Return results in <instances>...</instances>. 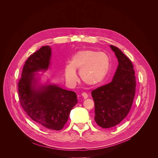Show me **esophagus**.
I'll list each match as a JSON object with an SVG mask.
<instances>
[{"label": "esophagus", "instance_id": "34e87169", "mask_svg": "<svg viewBox=\"0 0 158 158\" xmlns=\"http://www.w3.org/2000/svg\"><path fill=\"white\" fill-rule=\"evenodd\" d=\"M81 95L82 96L84 99H87L88 98V95H87V94L86 93H82Z\"/></svg>", "mask_w": 158, "mask_h": 158}]
</instances>
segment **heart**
Returning a JSON list of instances; mask_svg holds the SVG:
<instances>
[{"mask_svg": "<svg viewBox=\"0 0 158 158\" xmlns=\"http://www.w3.org/2000/svg\"><path fill=\"white\" fill-rule=\"evenodd\" d=\"M109 68V59L104 52L84 50L76 53L70 64L65 67L64 75L69 84H74L77 76L76 70L79 69V76L85 84L94 86L101 83L106 77Z\"/></svg>", "mask_w": 158, "mask_h": 158, "instance_id": "obj_1", "label": "heart"}]
</instances>
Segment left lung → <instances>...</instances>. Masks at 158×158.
<instances>
[{"mask_svg":"<svg viewBox=\"0 0 158 158\" xmlns=\"http://www.w3.org/2000/svg\"><path fill=\"white\" fill-rule=\"evenodd\" d=\"M119 65L112 81L93 90L94 119L102 128L119 124L129 114L136 92V77L130 59L117 47L110 45Z\"/></svg>","mask_w":158,"mask_h":158,"instance_id":"left-lung-1","label":"left lung"}]
</instances>
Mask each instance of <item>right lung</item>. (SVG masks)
<instances>
[{"label": "right lung", "mask_w": 158, "mask_h": 158, "mask_svg": "<svg viewBox=\"0 0 158 158\" xmlns=\"http://www.w3.org/2000/svg\"><path fill=\"white\" fill-rule=\"evenodd\" d=\"M51 48L42 46L27 59L18 82L19 99L27 114L39 126L52 130L62 129L71 110L77 103L76 93L54 85L34 88L35 72L47 70Z\"/></svg>", "instance_id": "1"}]
</instances>
